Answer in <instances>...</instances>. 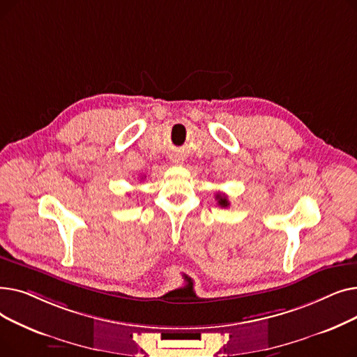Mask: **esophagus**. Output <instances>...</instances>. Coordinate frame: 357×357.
<instances>
[{
  "label": "esophagus",
  "mask_w": 357,
  "mask_h": 357,
  "mask_svg": "<svg viewBox=\"0 0 357 357\" xmlns=\"http://www.w3.org/2000/svg\"><path fill=\"white\" fill-rule=\"evenodd\" d=\"M171 159H172V162H174V163L179 165V163H182V162H183V155H182V153H174V155L171 156Z\"/></svg>",
  "instance_id": "esophagus-1"
}]
</instances>
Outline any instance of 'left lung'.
Instances as JSON below:
<instances>
[{"label": "left lung", "mask_w": 357, "mask_h": 357, "mask_svg": "<svg viewBox=\"0 0 357 357\" xmlns=\"http://www.w3.org/2000/svg\"><path fill=\"white\" fill-rule=\"evenodd\" d=\"M218 199V205H221V207H229V201L226 197H221V195H217L215 197Z\"/></svg>", "instance_id": "obj_1"}]
</instances>
